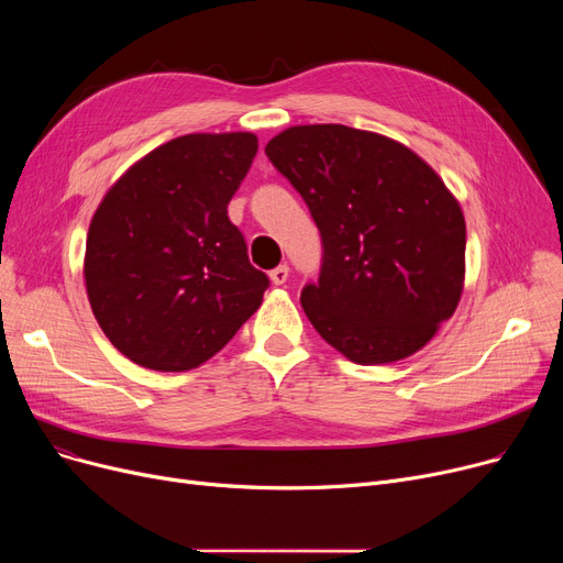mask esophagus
Listing matches in <instances>:
<instances>
[{
  "mask_svg": "<svg viewBox=\"0 0 563 563\" xmlns=\"http://www.w3.org/2000/svg\"><path fill=\"white\" fill-rule=\"evenodd\" d=\"M269 278H272V283H274V285H285V283H287V278H289V266H287V264L276 266L274 272H269Z\"/></svg>",
  "mask_w": 563,
  "mask_h": 563,
  "instance_id": "34e87169",
  "label": "esophagus"
}]
</instances>
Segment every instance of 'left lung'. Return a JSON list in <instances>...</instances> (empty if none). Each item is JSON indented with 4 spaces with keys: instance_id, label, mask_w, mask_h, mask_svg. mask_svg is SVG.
Here are the masks:
<instances>
[{
    "instance_id": "left-lung-1",
    "label": "left lung",
    "mask_w": 563,
    "mask_h": 563,
    "mask_svg": "<svg viewBox=\"0 0 563 563\" xmlns=\"http://www.w3.org/2000/svg\"><path fill=\"white\" fill-rule=\"evenodd\" d=\"M321 232L319 280L301 306L314 331L358 365L420 351L465 285V217L408 145L335 123L294 125L264 147Z\"/></svg>"
}]
</instances>
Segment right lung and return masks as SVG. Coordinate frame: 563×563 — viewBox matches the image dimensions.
I'll list each match as a JSON object with an SVG mask.
<instances>
[{
	"label": "right lung",
	"mask_w": 563,
	"mask_h": 563,
	"mask_svg": "<svg viewBox=\"0 0 563 563\" xmlns=\"http://www.w3.org/2000/svg\"><path fill=\"white\" fill-rule=\"evenodd\" d=\"M257 136L185 134L134 162L88 225L84 280L109 342L132 363L187 372L262 306L269 278L228 219Z\"/></svg>",
	"instance_id": "1"
}]
</instances>
